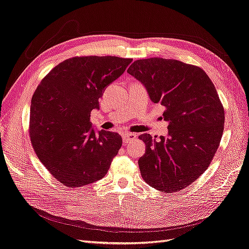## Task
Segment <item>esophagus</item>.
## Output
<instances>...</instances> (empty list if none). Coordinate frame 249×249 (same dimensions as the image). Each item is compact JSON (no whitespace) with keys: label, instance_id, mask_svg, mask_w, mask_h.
Returning a JSON list of instances; mask_svg holds the SVG:
<instances>
[{"label":"esophagus","instance_id":"34e87169","mask_svg":"<svg viewBox=\"0 0 249 249\" xmlns=\"http://www.w3.org/2000/svg\"><path fill=\"white\" fill-rule=\"evenodd\" d=\"M135 139H136V134H134V133H125L123 135V142L125 144L126 143H129L132 141H134Z\"/></svg>","mask_w":249,"mask_h":249}]
</instances>
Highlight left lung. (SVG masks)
<instances>
[{
    "mask_svg": "<svg viewBox=\"0 0 249 249\" xmlns=\"http://www.w3.org/2000/svg\"><path fill=\"white\" fill-rule=\"evenodd\" d=\"M165 107L168 136L143 133L145 153L139 160L144 181L160 192L176 193L194 182L213 161L225 124L216 89L199 67L159 57L135 60L127 70Z\"/></svg>",
    "mask_w": 249,
    "mask_h": 249,
    "instance_id": "1",
    "label": "left lung"
}]
</instances>
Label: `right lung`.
<instances>
[{
	"instance_id": "add662e5",
	"label": "right lung",
	"mask_w": 249,
	"mask_h": 249,
	"mask_svg": "<svg viewBox=\"0 0 249 249\" xmlns=\"http://www.w3.org/2000/svg\"><path fill=\"white\" fill-rule=\"evenodd\" d=\"M131 58L76 56L52 69L32 98L30 136L34 151L53 178L68 188L103 178L122 145L116 132L92 128L90 113Z\"/></svg>"
}]
</instances>
